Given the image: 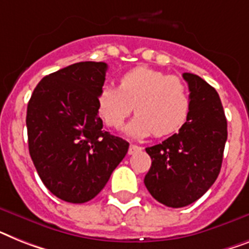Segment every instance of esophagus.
Instances as JSON below:
<instances>
[{
  "mask_svg": "<svg viewBox=\"0 0 249 249\" xmlns=\"http://www.w3.org/2000/svg\"><path fill=\"white\" fill-rule=\"evenodd\" d=\"M141 149H142L141 146H137V145H133V143H131V145H129V149H128V154L129 155L136 154V153H139V151H141Z\"/></svg>",
  "mask_w": 249,
  "mask_h": 249,
  "instance_id": "esophagus-1",
  "label": "esophagus"
}]
</instances>
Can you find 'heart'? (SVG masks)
<instances>
[{
    "instance_id": "heart-1",
    "label": "heart",
    "mask_w": 249,
    "mask_h": 249,
    "mask_svg": "<svg viewBox=\"0 0 249 249\" xmlns=\"http://www.w3.org/2000/svg\"><path fill=\"white\" fill-rule=\"evenodd\" d=\"M135 110L126 128L133 136H168L179 131L191 109L190 91L177 76L135 67L120 79L118 88L106 85L98 94V112L108 127L120 128Z\"/></svg>"
}]
</instances>
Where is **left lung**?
<instances>
[{
    "instance_id": "left-lung-1",
    "label": "left lung",
    "mask_w": 249,
    "mask_h": 249,
    "mask_svg": "<svg viewBox=\"0 0 249 249\" xmlns=\"http://www.w3.org/2000/svg\"><path fill=\"white\" fill-rule=\"evenodd\" d=\"M191 109L179 132L146 147L151 166L143 183L150 195L168 207L195 202L216 180L228 139L227 118L216 90L194 73H183Z\"/></svg>"
}]
</instances>
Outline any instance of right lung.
<instances>
[{
    "instance_id": "right-lung-1",
    "label": "right lung",
    "mask_w": 249,
    "mask_h": 249,
    "mask_svg": "<svg viewBox=\"0 0 249 249\" xmlns=\"http://www.w3.org/2000/svg\"><path fill=\"white\" fill-rule=\"evenodd\" d=\"M104 62H79L43 77L26 110L29 153L55 197L84 203L104 188L129 143L103 131L98 94Z\"/></svg>"
}]
</instances>
